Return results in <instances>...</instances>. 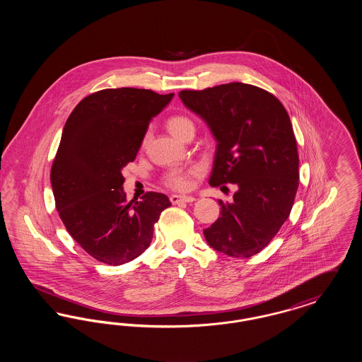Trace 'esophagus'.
Returning <instances> with one entry per match:
<instances>
[{
	"label": "esophagus",
	"mask_w": 362,
	"mask_h": 362,
	"mask_svg": "<svg viewBox=\"0 0 362 362\" xmlns=\"http://www.w3.org/2000/svg\"><path fill=\"white\" fill-rule=\"evenodd\" d=\"M170 201L173 202V205H179V204H189V202H194L195 198L192 197H186V195H171Z\"/></svg>",
	"instance_id": "esophagus-1"
}]
</instances>
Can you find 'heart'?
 <instances>
[{"instance_id": "obj_1", "label": "heart", "mask_w": 362, "mask_h": 362, "mask_svg": "<svg viewBox=\"0 0 362 362\" xmlns=\"http://www.w3.org/2000/svg\"><path fill=\"white\" fill-rule=\"evenodd\" d=\"M167 126L173 136L180 138L189 127H194V123L187 117L175 115L168 119ZM148 137H149V133L145 134L144 142H146ZM201 173L202 171L199 167H189L186 170H171L170 173L164 175V185L168 189H175V191H189L194 186V179L198 177Z\"/></svg>"}]
</instances>
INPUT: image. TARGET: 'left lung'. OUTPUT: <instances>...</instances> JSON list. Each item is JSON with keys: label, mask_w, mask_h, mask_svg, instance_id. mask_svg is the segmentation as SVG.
<instances>
[{"label": "left lung", "mask_w": 362, "mask_h": 362, "mask_svg": "<svg viewBox=\"0 0 362 362\" xmlns=\"http://www.w3.org/2000/svg\"><path fill=\"white\" fill-rule=\"evenodd\" d=\"M207 122L217 149L209 185H236L233 202L204 230L207 244L233 258L260 252L291 214L298 189V152L288 111L262 88L229 83L179 92Z\"/></svg>", "instance_id": "obj_1"}]
</instances>
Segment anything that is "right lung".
Wrapping results in <instances>:
<instances>
[{
	"instance_id": "add662e5",
	"label": "right lung",
	"mask_w": 362,
	"mask_h": 362,
	"mask_svg": "<svg viewBox=\"0 0 362 362\" xmlns=\"http://www.w3.org/2000/svg\"><path fill=\"white\" fill-rule=\"evenodd\" d=\"M173 93L110 88L88 95L65 123L52 161L55 207L70 236L92 258L119 266L151 244L167 195L148 191L127 202L122 168L136 160L152 117Z\"/></svg>"
}]
</instances>
